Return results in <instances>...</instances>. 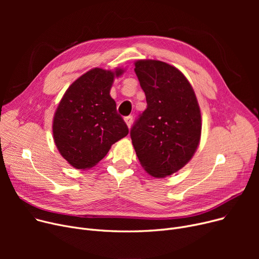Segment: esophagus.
<instances>
[{
	"label": "esophagus",
	"instance_id": "34e87169",
	"mask_svg": "<svg viewBox=\"0 0 259 259\" xmlns=\"http://www.w3.org/2000/svg\"><path fill=\"white\" fill-rule=\"evenodd\" d=\"M132 119H133L132 115H129V116H126V117H125V121H126V124H127V126H128L129 128H130L131 125H132Z\"/></svg>",
	"mask_w": 259,
	"mask_h": 259
}]
</instances>
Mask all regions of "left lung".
<instances>
[{
  "mask_svg": "<svg viewBox=\"0 0 259 259\" xmlns=\"http://www.w3.org/2000/svg\"><path fill=\"white\" fill-rule=\"evenodd\" d=\"M147 108L130 130L141 165L154 178L182 169L199 144L201 115L186 76L175 67L155 60L134 63Z\"/></svg>",
  "mask_w": 259,
  "mask_h": 259,
  "instance_id": "left-lung-1",
  "label": "left lung"
}]
</instances>
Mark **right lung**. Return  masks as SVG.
I'll return each instance as SVG.
<instances>
[{
	"mask_svg": "<svg viewBox=\"0 0 259 259\" xmlns=\"http://www.w3.org/2000/svg\"><path fill=\"white\" fill-rule=\"evenodd\" d=\"M115 71L94 68L65 92L53 117V140L61 155L75 169L94 167L129 129L110 97Z\"/></svg>",
	"mask_w": 259,
	"mask_h": 259,
	"instance_id": "right-lung-1",
	"label": "right lung"
}]
</instances>
